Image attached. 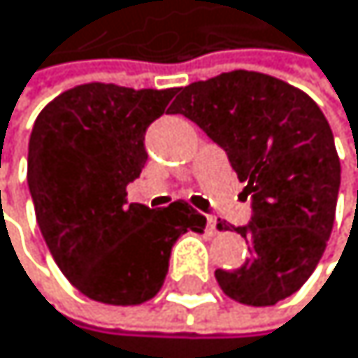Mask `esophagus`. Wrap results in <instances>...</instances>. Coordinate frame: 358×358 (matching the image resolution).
<instances>
[{
  "label": "esophagus",
  "instance_id": "esophagus-1",
  "mask_svg": "<svg viewBox=\"0 0 358 358\" xmlns=\"http://www.w3.org/2000/svg\"><path fill=\"white\" fill-rule=\"evenodd\" d=\"M206 232L210 234V237H213V234H217V220H215L213 215H208V217H206Z\"/></svg>",
  "mask_w": 358,
  "mask_h": 358
}]
</instances>
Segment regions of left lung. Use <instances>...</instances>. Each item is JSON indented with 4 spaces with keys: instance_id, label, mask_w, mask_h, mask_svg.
<instances>
[{
    "instance_id": "left-lung-1",
    "label": "left lung",
    "mask_w": 358,
    "mask_h": 358,
    "mask_svg": "<svg viewBox=\"0 0 358 358\" xmlns=\"http://www.w3.org/2000/svg\"><path fill=\"white\" fill-rule=\"evenodd\" d=\"M173 115L195 121L226 150L252 195V220L234 228L250 243L239 269H217L222 291L241 304L289 298L317 267L335 224L341 165L333 130L304 91L259 71L193 82ZM220 230H228L224 222Z\"/></svg>"
}]
</instances>
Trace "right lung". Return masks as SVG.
Instances as JSON below:
<instances>
[{"instance_id":"obj_1","label":"right lung","mask_w":358,"mask_h":358,"mask_svg":"<svg viewBox=\"0 0 358 358\" xmlns=\"http://www.w3.org/2000/svg\"><path fill=\"white\" fill-rule=\"evenodd\" d=\"M178 89L91 82L60 93L34 121L27 187L36 222L69 282L91 300L132 306L161 291L171 248L206 217L178 200L154 210L128 204L145 167V130Z\"/></svg>"}]
</instances>
